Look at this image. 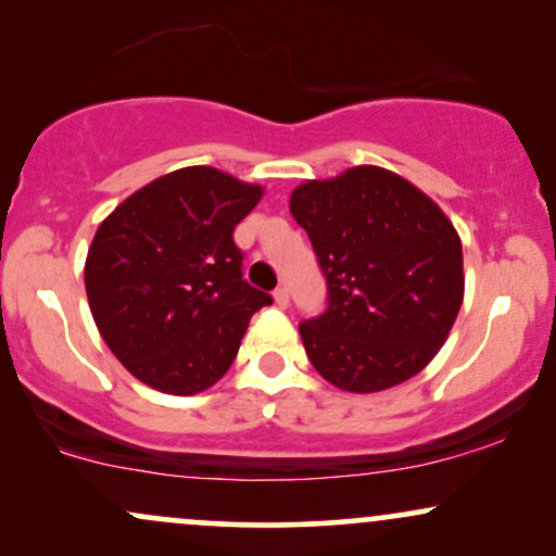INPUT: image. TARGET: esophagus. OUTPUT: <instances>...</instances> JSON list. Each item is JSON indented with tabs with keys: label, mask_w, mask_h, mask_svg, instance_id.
I'll return each mask as SVG.
<instances>
[{
	"label": "esophagus",
	"mask_w": 556,
	"mask_h": 556,
	"mask_svg": "<svg viewBox=\"0 0 556 556\" xmlns=\"http://www.w3.org/2000/svg\"><path fill=\"white\" fill-rule=\"evenodd\" d=\"M274 303H277L279 308H287V303H290V292H287L285 287H277V290H274Z\"/></svg>",
	"instance_id": "obj_1"
}]
</instances>
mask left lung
<instances>
[{
    "mask_svg": "<svg viewBox=\"0 0 556 556\" xmlns=\"http://www.w3.org/2000/svg\"><path fill=\"white\" fill-rule=\"evenodd\" d=\"M327 277V311L300 324L311 363L344 392L424 371L463 305V245L429 195L381 167L308 180L290 195Z\"/></svg>",
    "mask_w": 556,
    "mask_h": 556,
    "instance_id": "8db88e82",
    "label": "left lung"
}]
</instances>
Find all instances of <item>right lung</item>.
<instances>
[{
  "mask_svg": "<svg viewBox=\"0 0 556 556\" xmlns=\"http://www.w3.org/2000/svg\"><path fill=\"white\" fill-rule=\"evenodd\" d=\"M264 195L214 167H185L125 198L96 229L86 295L117 361L143 384L198 394L232 366L271 303L242 279L235 227Z\"/></svg>",
  "mask_w": 556,
  "mask_h": 556,
  "instance_id": "right-lung-1",
  "label": "right lung"
}]
</instances>
